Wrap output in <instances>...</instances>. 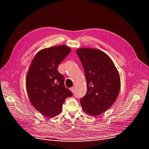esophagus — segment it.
Returning <instances> with one entry per match:
<instances>
[{
  "label": "esophagus",
  "instance_id": "1",
  "mask_svg": "<svg viewBox=\"0 0 149 149\" xmlns=\"http://www.w3.org/2000/svg\"><path fill=\"white\" fill-rule=\"evenodd\" d=\"M70 90H71V91L72 92V93H74V90H75V88H74V87H71V88H70Z\"/></svg>",
  "mask_w": 149,
  "mask_h": 149
}]
</instances>
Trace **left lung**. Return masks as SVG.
I'll list each match as a JSON object with an SVG mask.
<instances>
[{
  "instance_id": "left-lung-1",
  "label": "left lung",
  "mask_w": 149,
  "mask_h": 149,
  "mask_svg": "<svg viewBox=\"0 0 149 149\" xmlns=\"http://www.w3.org/2000/svg\"><path fill=\"white\" fill-rule=\"evenodd\" d=\"M87 85V93L80 100L83 110L97 116L107 111L118 96L121 80L118 71L109 56L100 49L89 48L76 50Z\"/></svg>"
}]
</instances>
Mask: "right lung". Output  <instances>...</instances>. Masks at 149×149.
Instances as JSON below:
<instances>
[{"mask_svg":"<svg viewBox=\"0 0 149 149\" xmlns=\"http://www.w3.org/2000/svg\"><path fill=\"white\" fill-rule=\"evenodd\" d=\"M71 50L65 45L42 49L35 56L28 72L26 87L30 101L47 117L59 114L65 99L73 96L58 70L59 63Z\"/></svg>","mask_w":149,"mask_h":149,"instance_id":"obj_1","label":"right lung"}]
</instances>
